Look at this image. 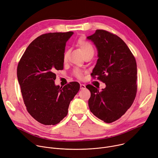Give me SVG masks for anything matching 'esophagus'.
I'll list each match as a JSON object with an SVG mask.
<instances>
[{
  "mask_svg": "<svg viewBox=\"0 0 158 158\" xmlns=\"http://www.w3.org/2000/svg\"><path fill=\"white\" fill-rule=\"evenodd\" d=\"M85 88H86V87H85V85L80 84V89L81 90H84Z\"/></svg>",
  "mask_w": 158,
  "mask_h": 158,
  "instance_id": "obj_1",
  "label": "esophagus"
}]
</instances>
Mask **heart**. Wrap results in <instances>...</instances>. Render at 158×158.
Instances as JSON below:
<instances>
[{
    "label": "heart",
    "mask_w": 158,
    "mask_h": 158,
    "mask_svg": "<svg viewBox=\"0 0 158 158\" xmlns=\"http://www.w3.org/2000/svg\"><path fill=\"white\" fill-rule=\"evenodd\" d=\"M77 45L81 48V50L82 51L84 56H86V55L91 54V53H93V54L94 53V47H93L92 45L83 38H80L78 40ZM68 54H69L68 51H66L64 53V56H63L64 61H66L67 60ZM74 74L78 78H81L83 77L81 71L78 69H77L75 70Z\"/></svg>",
    "instance_id": "1"
}]
</instances>
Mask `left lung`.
<instances>
[{
    "mask_svg": "<svg viewBox=\"0 0 158 158\" xmlns=\"http://www.w3.org/2000/svg\"><path fill=\"white\" fill-rule=\"evenodd\" d=\"M98 50V59L92 76L105 83L99 90L91 85L89 100L90 111L110 123L122 116L130 107L137 93V63L129 48L117 35L102 30L87 37Z\"/></svg>",
    "mask_w": 158,
    "mask_h": 158,
    "instance_id": "8db88e82",
    "label": "left lung"
}]
</instances>
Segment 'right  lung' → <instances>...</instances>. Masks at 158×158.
Segmentation results:
<instances>
[{
    "instance_id": "1",
    "label": "right lung",
    "mask_w": 158,
    "mask_h": 158,
    "mask_svg": "<svg viewBox=\"0 0 158 158\" xmlns=\"http://www.w3.org/2000/svg\"><path fill=\"white\" fill-rule=\"evenodd\" d=\"M73 34L48 33L27 47L18 63L17 76L28 112L45 125L59 123L68 114L70 102L80 90L78 82L56 85V70L64 68L66 43Z\"/></svg>"
}]
</instances>
